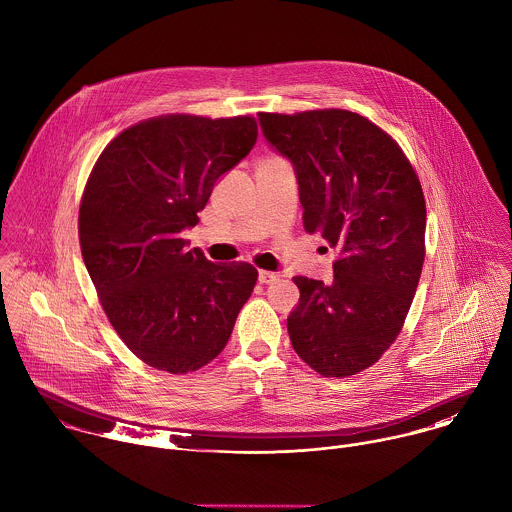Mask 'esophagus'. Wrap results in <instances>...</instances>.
Returning a JSON list of instances; mask_svg holds the SVG:
<instances>
[{
  "label": "esophagus",
  "mask_w": 512,
  "mask_h": 512,
  "mask_svg": "<svg viewBox=\"0 0 512 512\" xmlns=\"http://www.w3.org/2000/svg\"><path fill=\"white\" fill-rule=\"evenodd\" d=\"M279 275L277 273H271V271H259V283L261 285H269L273 281H277Z\"/></svg>",
  "instance_id": "obj_1"
}]
</instances>
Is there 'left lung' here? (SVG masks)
<instances>
[{
	"instance_id": "8db88e82",
	"label": "left lung",
	"mask_w": 512,
	"mask_h": 512,
	"mask_svg": "<svg viewBox=\"0 0 512 512\" xmlns=\"http://www.w3.org/2000/svg\"><path fill=\"white\" fill-rule=\"evenodd\" d=\"M269 146L293 164L303 225L338 247L334 279L295 277L287 318L295 352L326 378L362 372L394 344L425 255V200L402 148L340 108L259 114Z\"/></svg>"
}]
</instances>
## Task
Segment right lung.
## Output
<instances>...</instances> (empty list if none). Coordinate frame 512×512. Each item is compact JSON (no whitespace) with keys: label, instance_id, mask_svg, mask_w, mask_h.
<instances>
[{"label":"right lung","instance_id":"1","mask_svg":"<svg viewBox=\"0 0 512 512\" xmlns=\"http://www.w3.org/2000/svg\"><path fill=\"white\" fill-rule=\"evenodd\" d=\"M255 142L251 116L170 114L120 132L91 172L79 209L83 259L110 324L156 370L209 364L253 293V265L211 263L180 233Z\"/></svg>","mask_w":512,"mask_h":512}]
</instances>
